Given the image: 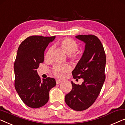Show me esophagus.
Instances as JSON below:
<instances>
[{"label": "esophagus", "instance_id": "esophagus-1", "mask_svg": "<svg viewBox=\"0 0 125 125\" xmlns=\"http://www.w3.org/2000/svg\"><path fill=\"white\" fill-rule=\"evenodd\" d=\"M61 82H62V81H60V80H59V79H56V84L60 83Z\"/></svg>", "mask_w": 125, "mask_h": 125}]
</instances>
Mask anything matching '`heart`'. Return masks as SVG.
I'll return each mask as SVG.
<instances>
[{
  "mask_svg": "<svg viewBox=\"0 0 125 125\" xmlns=\"http://www.w3.org/2000/svg\"><path fill=\"white\" fill-rule=\"evenodd\" d=\"M57 45L68 55V57L71 60L75 61L79 59V56L75 53L78 48V45L75 41L70 38H64L59 41ZM50 53L51 50L48 49L45 55V58H49ZM69 70L70 66L68 64H55L52 69V72L55 77L59 78H62Z\"/></svg>",
  "mask_w": 125,
  "mask_h": 125,
  "instance_id": "1",
  "label": "heart"
}]
</instances>
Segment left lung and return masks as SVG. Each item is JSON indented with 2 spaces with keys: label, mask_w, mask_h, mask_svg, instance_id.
Listing matches in <instances>:
<instances>
[{
  "label": "left lung",
  "mask_w": 125,
  "mask_h": 125,
  "mask_svg": "<svg viewBox=\"0 0 125 125\" xmlns=\"http://www.w3.org/2000/svg\"><path fill=\"white\" fill-rule=\"evenodd\" d=\"M76 38L86 43L80 60L72 72L74 79H83L82 84L72 82V89L65 97L72 109L82 111L94 104L105 79L106 56L102 42L94 35H79Z\"/></svg>",
  "instance_id": "1"
}]
</instances>
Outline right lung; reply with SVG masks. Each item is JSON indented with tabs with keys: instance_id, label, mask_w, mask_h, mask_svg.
Segmentation results:
<instances>
[{
	"instance_id": "right-lung-1",
	"label": "right lung",
	"mask_w": 125,
	"mask_h": 125,
	"mask_svg": "<svg viewBox=\"0 0 125 125\" xmlns=\"http://www.w3.org/2000/svg\"><path fill=\"white\" fill-rule=\"evenodd\" d=\"M53 37L32 35L22 42L14 64V87L22 102L32 108H38L48 102L49 92L56 81L48 77L42 81L37 69L44 61V52Z\"/></svg>"
}]
</instances>
